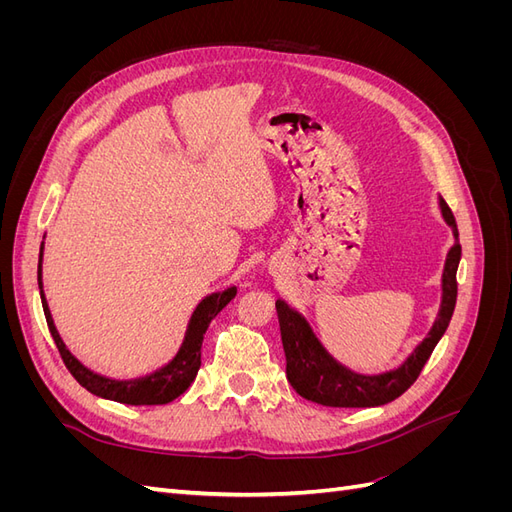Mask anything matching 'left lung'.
Listing matches in <instances>:
<instances>
[{"label":"left lung","mask_w":512,"mask_h":512,"mask_svg":"<svg viewBox=\"0 0 512 512\" xmlns=\"http://www.w3.org/2000/svg\"><path fill=\"white\" fill-rule=\"evenodd\" d=\"M446 224L453 228L455 245L446 256L442 275V305L433 322L429 335L423 339L408 361L395 371L380 376H361L339 365L333 356L322 348L316 335L301 314L290 309L284 301H275L277 320H280L282 344L286 354V378L290 386L307 401H314L329 408H374L404 395L421 374L429 356L444 335L448 322L455 312L457 301V267L461 258L459 232L455 215L444 200H440Z\"/></svg>","instance_id":"left-lung-1"}]
</instances>
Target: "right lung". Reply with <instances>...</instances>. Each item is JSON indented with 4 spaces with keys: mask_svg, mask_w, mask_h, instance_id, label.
Wrapping results in <instances>:
<instances>
[{
    "mask_svg": "<svg viewBox=\"0 0 512 512\" xmlns=\"http://www.w3.org/2000/svg\"><path fill=\"white\" fill-rule=\"evenodd\" d=\"M38 288H40V299H42V309H44V318L46 324H49V331L53 342L61 354V361L68 367L74 380L89 393H94L98 397L119 401V404H128V406H162L168 404V401L177 399L181 393L188 391V386L194 382L198 367H200V348H203V337L207 333L209 322L218 316L222 309L235 299L237 288H226L224 292H215L205 297L198 303L194 309V314L188 324V333H185L183 344L177 352V356L168 365L162 369L153 371V374L145 378H136V380H111L94 374L89 371L85 365L74 359L66 344L61 342V337L55 329L49 305H46L44 292H42V247H40V258H38Z\"/></svg>",
    "mask_w": 512,
    "mask_h": 512,
    "instance_id": "obj_1",
    "label": "right lung"
}]
</instances>
